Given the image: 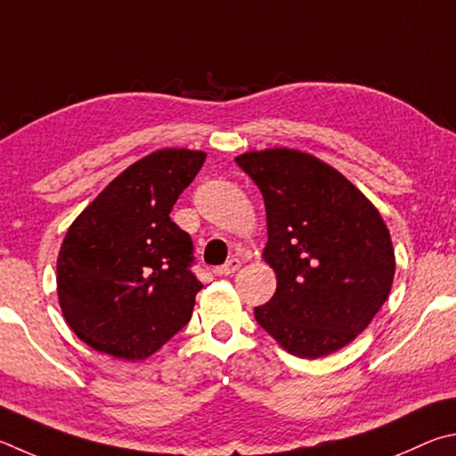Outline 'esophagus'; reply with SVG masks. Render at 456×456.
<instances>
[{
    "label": "esophagus",
    "mask_w": 456,
    "mask_h": 456,
    "mask_svg": "<svg viewBox=\"0 0 456 456\" xmlns=\"http://www.w3.org/2000/svg\"><path fill=\"white\" fill-rule=\"evenodd\" d=\"M242 266V262L238 260V258H230L226 265H222L220 268H218V274H222V276H228V274H234L238 268Z\"/></svg>",
    "instance_id": "1"
}]
</instances>
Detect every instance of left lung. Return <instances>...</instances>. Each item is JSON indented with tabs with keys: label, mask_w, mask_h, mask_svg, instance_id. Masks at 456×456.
Instances as JSON below:
<instances>
[{
	"label": "left lung",
	"mask_w": 456,
	"mask_h": 456,
	"mask_svg": "<svg viewBox=\"0 0 456 456\" xmlns=\"http://www.w3.org/2000/svg\"><path fill=\"white\" fill-rule=\"evenodd\" d=\"M266 206L265 258L276 292L256 322L298 358L353 342L390 294L395 250L374 204L337 167L313 154L268 148L236 156Z\"/></svg>",
	"instance_id": "8db88e82"
}]
</instances>
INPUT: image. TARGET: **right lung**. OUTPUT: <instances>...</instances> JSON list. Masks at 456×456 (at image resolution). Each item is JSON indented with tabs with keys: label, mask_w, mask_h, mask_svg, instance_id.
Wrapping results in <instances>:
<instances>
[{
	"label": "right lung",
	"mask_w": 456,
	"mask_h": 456,
	"mask_svg": "<svg viewBox=\"0 0 456 456\" xmlns=\"http://www.w3.org/2000/svg\"><path fill=\"white\" fill-rule=\"evenodd\" d=\"M204 159L200 150L151 151L71 222L58 256V298L87 346L143 361L190 322L202 282L190 270L191 238L170 212Z\"/></svg>",
	"instance_id": "1"
}]
</instances>
